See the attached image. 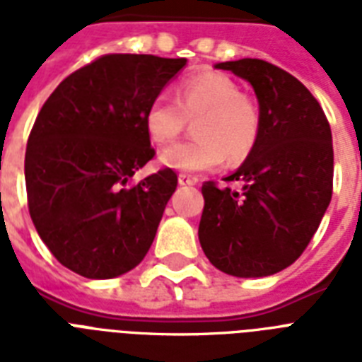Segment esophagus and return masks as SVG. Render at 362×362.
Returning a JSON list of instances; mask_svg holds the SVG:
<instances>
[{"instance_id":"1","label":"esophagus","mask_w":362,"mask_h":362,"mask_svg":"<svg viewBox=\"0 0 362 362\" xmlns=\"http://www.w3.org/2000/svg\"><path fill=\"white\" fill-rule=\"evenodd\" d=\"M178 184L180 186H195L197 184V178H193L189 175H180L178 176Z\"/></svg>"}]
</instances>
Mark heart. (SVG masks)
<instances>
[{
	"mask_svg": "<svg viewBox=\"0 0 362 362\" xmlns=\"http://www.w3.org/2000/svg\"><path fill=\"white\" fill-rule=\"evenodd\" d=\"M186 118H199L192 141L170 144L159 153L165 167L180 173H201L223 161L240 163L252 152L259 136V112L242 95L233 78L221 73H199L178 86V103L159 93L144 110V129L150 141L167 144L186 125Z\"/></svg>",
	"mask_w": 362,
	"mask_h": 362,
	"instance_id": "obj_1",
	"label": "heart"
}]
</instances>
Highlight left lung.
I'll use <instances>...</instances> for the list:
<instances>
[{
    "instance_id": "obj_1",
    "label": "left lung",
    "mask_w": 362,
    "mask_h": 362,
    "mask_svg": "<svg viewBox=\"0 0 362 362\" xmlns=\"http://www.w3.org/2000/svg\"><path fill=\"white\" fill-rule=\"evenodd\" d=\"M250 82L259 136L244 163L218 187L204 182L199 242L226 274L263 278L300 257L332 197L331 125L317 99L287 71L263 59L221 62Z\"/></svg>"
}]
</instances>
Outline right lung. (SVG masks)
Instances as JSON below:
<instances>
[{"instance_id":"right-lung-1","label":"right lung","mask_w":362,"mask_h":362,"mask_svg":"<svg viewBox=\"0 0 362 362\" xmlns=\"http://www.w3.org/2000/svg\"><path fill=\"white\" fill-rule=\"evenodd\" d=\"M186 58L109 54L69 75L42 105L25 148L33 226L59 263L116 278L152 246L178 178L163 169L131 186L153 158L144 110Z\"/></svg>"}]
</instances>
